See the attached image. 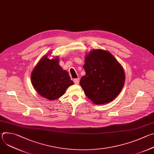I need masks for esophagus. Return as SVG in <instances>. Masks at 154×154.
<instances>
[{"mask_svg": "<svg viewBox=\"0 0 154 154\" xmlns=\"http://www.w3.org/2000/svg\"><path fill=\"white\" fill-rule=\"evenodd\" d=\"M80 82V79L79 78H77V79H74V82L75 84H79Z\"/></svg>", "mask_w": 154, "mask_h": 154, "instance_id": "esophagus-1", "label": "esophagus"}]
</instances>
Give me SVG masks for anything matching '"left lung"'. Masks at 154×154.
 I'll use <instances>...</instances> for the list:
<instances>
[{"instance_id": "1", "label": "left lung", "mask_w": 154, "mask_h": 154, "mask_svg": "<svg viewBox=\"0 0 154 154\" xmlns=\"http://www.w3.org/2000/svg\"><path fill=\"white\" fill-rule=\"evenodd\" d=\"M83 68L86 75L80 79L85 95L95 104L113 100L121 92L125 82L121 65L107 51L93 50L86 56Z\"/></svg>"}]
</instances>
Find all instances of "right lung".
Wrapping results in <instances>:
<instances>
[{
    "instance_id": "1",
    "label": "right lung",
    "mask_w": 154,
    "mask_h": 154,
    "mask_svg": "<svg viewBox=\"0 0 154 154\" xmlns=\"http://www.w3.org/2000/svg\"><path fill=\"white\" fill-rule=\"evenodd\" d=\"M58 58H42L34 68L31 76L32 83L39 95L49 100L57 99L74 82L67 71L63 70Z\"/></svg>"
}]
</instances>
